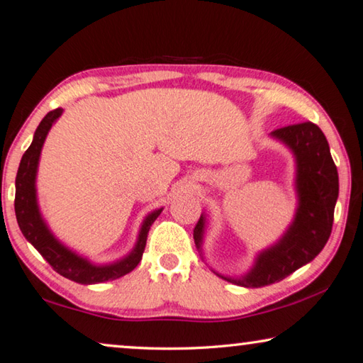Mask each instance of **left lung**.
I'll list each match as a JSON object with an SVG mask.
<instances>
[{"label": "left lung", "instance_id": "8db88e82", "mask_svg": "<svg viewBox=\"0 0 363 363\" xmlns=\"http://www.w3.org/2000/svg\"><path fill=\"white\" fill-rule=\"evenodd\" d=\"M272 137L285 143L296 157V191L299 198L293 223L281 239L262 250L244 277L223 280L245 288H261L286 279L315 259L332 233L333 211L338 198V173L323 130L313 123L293 124L274 130ZM204 216L194 230L196 248H201Z\"/></svg>", "mask_w": 363, "mask_h": 363}]
</instances>
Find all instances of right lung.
Here are the masks:
<instances>
[{"mask_svg":"<svg viewBox=\"0 0 363 363\" xmlns=\"http://www.w3.org/2000/svg\"><path fill=\"white\" fill-rule=\"evenodd\" d=\"M61 115L62 108H56L47 113L34 132L31 146L26 149L23 157L20 160L16 177V203H13L20 231L23 233L28 242H31L35 250L53 267V271L66 277V279L82 283V285H94V283L116 280L119 277L132 272L138 266L146 247L149 228L155 222V218L160 216L162 209L151 212L145 218L133 250L125 258L113 262V264L96 266L86 258L78 257L75 252L69 250L66 245H62L53 236L52 231L48 230L44 218H42L38 206V196H35V174H38L42 146H44L48 130L52 129L53 123Z\"/></svg>","mask_w":363,"mask_h":363,"instance_id":"obj_1","label":"right lung"}]
</instances>
